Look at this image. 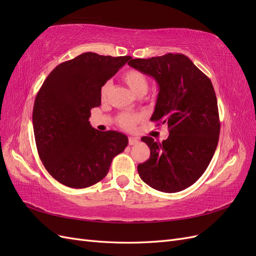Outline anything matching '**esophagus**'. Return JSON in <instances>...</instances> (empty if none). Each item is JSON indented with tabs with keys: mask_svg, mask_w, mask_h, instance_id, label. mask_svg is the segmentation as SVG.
<instances>
[{
	"mask_svg": "<svg viewBox=\"0 0 256 256\" xmlns=\"http://www.w3.org/2000/svg\"><path fill=\"white\" fill-rule=\"evenodd\" d=\"M138 142V138H134V136H129L128 138V143L129 145H134Z\"/></svg>",
	"mask_w": 256,
	"mask_h": 256,
	"instance_id": "34e87169",
	"label": "esophagus"
}]
</instances>
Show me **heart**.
Returning <instances> with one entry per match:
<instances>
[{
	"label": "heart",
	"instance_id": "b5f03b06",
	"mask_svg": "<svg viewBox=\"0 0 256 256\" xmlns=\"http://www.w3.org/2000/svg\"><path fill=\"white\" fill-rule=\"evenodd\" d=\"M122 79L125 82L129 88L132 90L136 95L143 96L145 95L150 88V81L147 76L138 69H128L122 74ZM112 88V84L110 81H106L102 84L100 88V99L104 102L110 94V90ZM143 120L142 114H134V113H120L116 122H118V126L122 129L126 130H132L136 127L138 122Z\"/></svg>",
	"mask_w": 256,
	"mask_h": 256
}]
</instances>
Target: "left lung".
<instances>
[{
	"label": "left lung",
	"mask_w": 256,
	"mask_h": 256,
	"mask_svg": "<svg viewBox=\"0 0 256 256\" xmlns=\"http://www.w3.org/2000/svg\"><path fill=\"white\" fill-rule=\"evenodd\" d=\"M128 65L152 76L159 85L150 120L166 124V140H141L150 159L138 166L141 180L158 191L174 193L194 184L210 164L220 134L216 92L208 76L180 53L131 58Z\"/></svg>",
	"instance_id": "1"
}]
</instances>
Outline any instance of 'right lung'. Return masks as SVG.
<instances>
[{
    "label": "right lung",
    "mask_w": 256,
    "mask_h": 256,
    "mask_svg": "<svg viewBox=\"0 0 256 256\" xmlns=\"http://www.w3.org/2000/svg\"><path fill=\"white\" fill-rule=\"evenodd\" d=\"M130 58L82 53L58 65L38 90L33 109L37 152L58 182L70 188L95 184L125 150V134L98 131L88 118L92 108L102 104L100 88Z\"/></svg>",
    "instance_id": "1"
}]
</instances>
